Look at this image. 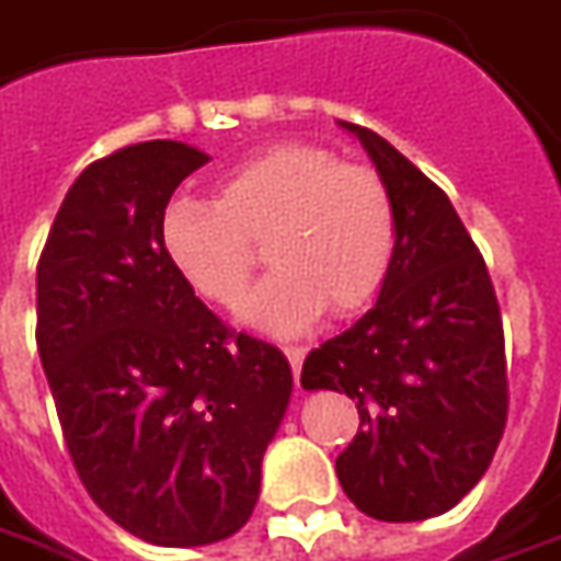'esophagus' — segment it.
<instances>
[{
  "label": "esophagus",
  "mask_w": 561,
  "mask_h": 561,
  "mask_svg": "<svg viewBox=\"0 0 561 561\" xmlns=\"http://www.w3.org/2000/svg\"><path fill=\"white\" fill-rule=\"evenodd\" d=\"M285 356H288V362H291V371H295V377L300 375V365H304L307 350H304V346H285Z\"/></svg>",
  "instance_id": "obj_1"
}]
</instances>
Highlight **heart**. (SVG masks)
Wrapping results in <instances>:
<instances>
[{
    "label": "heart",
    "mask_w": 561,
    "mask_h": 561,
    "mask_svg": "<svg viewBox=\"0 0 561 561\" xmlns=\"http://www.w3.org/2000/svg\"><path fill=\"white\" fill-rule=\"evenodd\" d=\"M174 273L208 304L236 307L257 249L273 266L242 319L291 337L329 310L368 307L390 279L399 217L375 169L344 165L312 144H276L215 181V199H174L159 220Z\"/></svg>",
    "instance_id": "heart-1"
}]
</instances>
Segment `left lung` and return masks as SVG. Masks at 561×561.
Returning <instances> with one entry per match:
<instances>
[{"label": "left lung", "mask_w": 561, "mask_h": 561, "mask_svg": "<svg viewBox=\"0 0 561 561\" xmlns=\"http://www.w3.org/2000/svg\"><path fill=\"white\" fill-rule=\"evenodd\" d=\"M359 137L387 181L399 249L377 304L304 359V390L356 399L359 433L337 479L365 516L448 513L485 476L506 426V356L489 266L451 199L371 128Z\"/></svg>", "instance_id": "8db88e82"}]
</instances>
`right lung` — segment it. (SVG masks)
<instances>
[{
  "mask_svg": "<svg viewBox=\"0 0 561 561\" xmlns=\"http://www.w3.org/2000/svg\"><path fill=\"white\" fill-rule=\"evenodd\" d=\"M208 156L147 140L91 162L36 266V344L91 501L156 547L236 535L291 399V368L193 295L159 242Z\"/></svg>",
  "mask_w": 561,
  "mask_h": 561,
  "instance_id": "add662e5",
  "label": "right lung"
}]
</instances>
